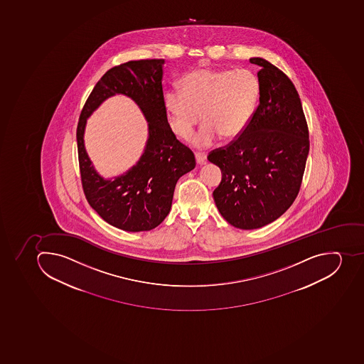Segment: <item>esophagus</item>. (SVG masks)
Masks as SVG:
<instances>
[{
    "label": "esophagus",
    "instance_id": "esophagus-1",
    "mask_svg": "<svg viewBox=\"0 0 364 364\" xmlns=\"http://www.w3.org/2000/svg\"><path fill=\"white\" fill-rule=\"evenodd\" d=\"M196 159L198 164H202V163H205V159H207V155H205V153H198V151H196Z\"/></svg>",
    "mask_w": 364,
    "mask_h": 364
}]
</instances>
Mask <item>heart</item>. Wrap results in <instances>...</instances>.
I'll return each instance as SVG.
<instances>
[{
	"label": "heart",
	"instance_id": "heart-1",
	"mask_svg": "<svg viewBox=\"0 0 364 364\" xmlns=\"http://www.w3.org/2000/svg\"><path fill=\"white\" fill-rule=\"evenodd\" d=\"M259 93V82L250 70L196 69L183 75L181 92H166L164 105L173 132L181 139L191 136L202 112L203 124L192 142L205 148L218 138L230 141L240 136L250 123Z\"/></svg>",
	"mask_w": 364,
	"mask_h": 364
}]
</instances>
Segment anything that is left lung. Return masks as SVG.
<instances>
[{"instance_id": "8db88e82", "label": "left lung", "mask_w": 364, "mask_h": 364, "mask_svg": "<svg viewBox=\"0 0 364 364\" xmlns=\"http://www.w3.org/2000/svg\"><path fill=\"white\" fill-rule=\"evenodd\" d=\"M259 103L240 136L208 159L222 170L213 196L231 225L254 230L279 218L300 191L309 131L298 90L274 64L259 58Z\"/></svg>"}]
</instances>
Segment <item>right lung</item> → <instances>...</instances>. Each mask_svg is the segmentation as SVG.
Masks as SVG:
<instances>
[{
    "mask_svg": "<svg viewBox=\"0 0 364 364\" xmlns=\"http://www.w3.org/2000/svg\"><path fill=\"white\" fill-rule=\"evenodd\" d=\"M164 60H129L108 70L82 107L77 127L79 168L88 203L100 217L124 231H149L171 209L178 179L196 168V157L181 144L166 117L163 94ZM114 93L136 101L149 122L146 149L136 166L114 181H105L93 170L84 151L85 118Z\"/></svg>",
    "mask_w": 364,
    "mask_h": 364,
    "instance_id": "obj_1",
    "label": "right lung"
}]
</instances>
